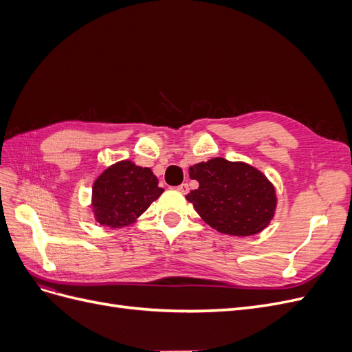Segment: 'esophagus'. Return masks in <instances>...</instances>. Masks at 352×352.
Here are the masks:
<instances>
[{"label":"esophagus","instance_id":"1","mask_svg":"<svg viewBox=\"0 0 352 352\" xmlns=\"http://www.w3.org/2000/svg\"><path fill=\"white\" fill-rule=\"evenodd\" d=\"M177 190H179V192H182V194H188L189 186H188V184H182V185L177 186Z\"/></svg>","mask_w":352,"mask_h":352}]
</instances>
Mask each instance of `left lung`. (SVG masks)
Returning <instances> with one entry per match:
<instances>
[{"label": "left lung", "instance_id": "8db88e82", "mask_svg": "<svg viewBox=\"0 0 352 352\" xmlns=\"http://www.w3.org/2000/svg\"><path fill=\"white\" fill-rule=\"evenodd\" d=\"M198 189L186 199L212 229L232 236H251L269 226L274 216L276 190L260 170L216 157L189 167Z\"/></svg>", "mask_w": 352, "mask_h": 352}]
</instances>
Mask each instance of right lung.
Here are the masks:
<instances>
[{
  "label": "right lung",
  "mask_w": 352,
  "mask_h": 352,
  "mask_svg": "<svg viewBox=\"0 0 352 352\" xmlns=\"http://www.w3.org/2000/svg\"><path fill=\"white\" fill-rule=\"evenodd\" d=\"M164 192L151 168L123 160L105 168L92 186L95 220L107 228L132 225Z\"/></svg>",
  "instance_id": "add662e5"
}]
</instances>
